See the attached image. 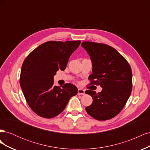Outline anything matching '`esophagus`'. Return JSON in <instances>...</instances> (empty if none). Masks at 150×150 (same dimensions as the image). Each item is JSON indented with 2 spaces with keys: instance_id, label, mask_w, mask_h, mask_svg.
<instances>
[{
  "instance_id": "34e87169",
  "label": "esophagus",
  "mask_w": 150,
  "mask_h": 150,
  "mask_svg": "<svg viewBox=\"0 0 150 150\" xmlns=\"http://www.w3.org/2000/svg\"><path fill=\"white\" fill-rule=\"evenodd\" d=\"M84 89H78V95H81V94H83V95H84L85 93H84Z\"/></svg>"
}]
</instances>
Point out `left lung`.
<instances>
[{"label": "left lung", "instance_id": "left-lung-1", "mask_svg": "<svg viewBox=\"0 0 150 150\" xmlns=\"http://www.w3.org/2000/svg\"><path fill=\"white\" fill-rule=\"evenodd\" d=\"M82 46L90 56L93 73L91 84H99L100 93L87 90L93 103L86 111L99 121L110 120L122 110L132 90V72L125 57L115 49L104 44L83 42Z\"/></svg>", "mask_w": 150, "mask_h": 150}]
</instances>
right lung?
I'll list each match as a JSON object with an SVG mask.
<instances>
[{
	"instance_id": "add662e5",
	"label": "right lung",
	"mask_w": 150,
	"mask_h": 150,
	"mask_svg": "<svg viewBox=\"0 0 150 150\" xmlns=\"http://www.w3.org/2000/svg\"><path fill=\"white\" fill-rule=\"evenodd\" d=\"M81 44L77 41H48L40 45L25 58L22 66L20 85L25 100L34 112L52 118L64 110L78 88L66 83L54 85V76L64 71L71 54Z\"/></svg>"
}]
</instances>
